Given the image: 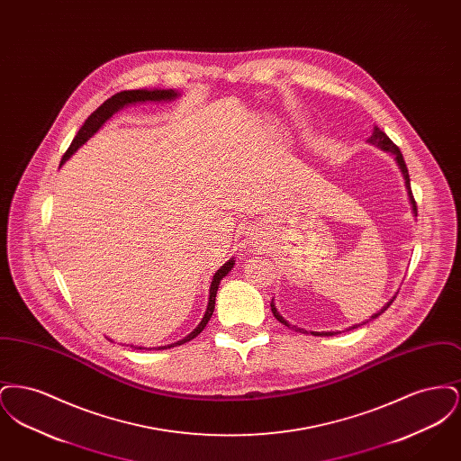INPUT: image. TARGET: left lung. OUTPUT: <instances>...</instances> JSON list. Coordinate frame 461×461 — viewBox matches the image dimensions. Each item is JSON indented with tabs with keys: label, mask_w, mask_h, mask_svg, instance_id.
<instances>
[{
	"label": "left lung",
	"mask_w": 461,
	"mask_h": 461,
	"mask_svg": "<svg viewBox=\"0 0 461 461\" xmlns=\"http://www.w3.org/2000/svg\"><path fill=\"white\" fill-rule=\"evenodd\" d=\"M370 145H375V147H378L380 150H384V152H389V154L394 155L395 162H397V166H399V169H401V173L404 176V185H406V190H408V197H410V203H411V209H413V214L417 216V202H415V198H413V194H411V185H410V175H408V167H406V162H404V158H402V154H401V150L395 147L394 143H393V140L385 134V132L382 131L378 126H375L373 128L372 136L366 140ZM395 297H393L385 306L382 307L378 312H375L372 318H370V321L375 320V318H378L387 307L393 304V301H394ZM275 301V299H273ZM271 301V311H273V314H275V318L280 321V323H284L285 327L288 329H295V331H301V333H307V330L304 329H297V327H292L288 321H286L285 318L276 311V307H275V303ZM365 323H368V321H365ZM363 323V325H365ZM359 325H354L351 329H357ZM311 335H318V337H329V335H335V333H339V331H309Z\"/></svg>",
	"instance_id": "obj_1"
}]
</instances>
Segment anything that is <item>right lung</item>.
I'll list each match as a JSON object with an SVG mask.
<instances>
[{"label": "right lung", "instance_id": "1", "mask_svg": "<svg viewBox=\"0 0 461 461\" xmlns=\"http://www.w3.org/2000/svg\"><path fill=\"white\" fill-rule=\"evenodd\" d=\"M177 96H181V93H177L176 89H131V91H121V93L113 95L112 98H109L107 102H104V104H102L98 109L95 110V112L89 115L88 119H86V122L83 124V128L76 134V138L72 140L68 150H67L64 158H62V164H64L67 158L74 154L79 147H83V145L88 141L89 138H91L95 132L98 131L115 112H119V110L124 109V107H128V105H134V104H145V102H171V100H176ZM62 164H60V166H62ZM233 264H235V261L230 259L228 263L222 264L220 269L216 271V275L212 276L211 288H209V304H207L205 314H203L202 321L198 323L197 329L194 330L190 335H186L185 339L175 342V344L162 346V348H158V349H171V348H175V346H181V344H185V342H190L192 339L197 337L202 330L205 329V325L209 323V320H211V316H212V312H214L216 294H218L221 280L231 271ZM134 349H141V348H134Z\"/></svg>", "mask_w": 461, "mask_h": 461}]
</instances>
